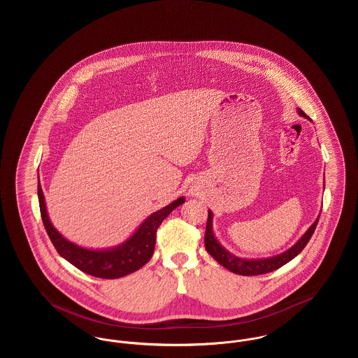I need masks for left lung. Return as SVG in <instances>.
<instances>
[{
    "label": "left lung",
    "mask_w": 358,
    "mask_h": 358,
    "mask_svg": "<svg viewBox=\"0 0 358 358\" xmlns=\"http://www.w3.org/2000/svg\"><path fill=\"white\" fill-rule=\"evenodd\" d=\"M298 114L301 117H306L307 118L306 114L301 108H298ZM212 219H213V215H212L210 210H208V222H206L204 238L205 250L209 252V255L213 256V259H216V262L219 264H222V267H225L231 273L250 276V275H262V273L275 271V270L280 268L282 266H285L286 263H289V260H292L298 254H301L302 250L306 247L308 240L313 236V234L317 228L318 220H320V216L315 222L310 225V228L305 232V235L299 238L286 252H283L280 255L273 256V257L256 259V260H254V259L252 260L241 259L238 256L232 255L225 248H222L220 243L216 240L215 235H213Z\"/></svg>",
    "instance_id": "1"
}]
</instances>
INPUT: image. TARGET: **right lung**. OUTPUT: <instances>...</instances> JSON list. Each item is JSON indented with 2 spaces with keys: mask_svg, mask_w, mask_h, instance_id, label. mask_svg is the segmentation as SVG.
<instances>
[{
  "mask_svg": "<svg viewBox=\"0 0 358 358\" xmlns=\"http://www.w3.org/2000/svg\"><path fill=\"white\" fill-rule=\"evenodd\" d=\"M37 194H38V204H40V213L44 222L45 231L51 238L53 247L59 252V255L69 260L80 271L102 278V279H117L126 276L129 273H134L145 266L150 257L153 256L154 245H155V234L161 222H164L171 210L176 209L178 205L184 204L185 199L180 197L171 204L166 205L165 208L154 212L141 227L136 231V234L118 247L104 251L96 250H87L79 247L69 240L63 238L52 225L47 213L43 189L40 181L37 184Z\"/></svg>",
  "mask_w": 358,
  "mask_h": 358,
  "instance_id": "obj_1",
  "label": "right lung"
}]
</instances>
